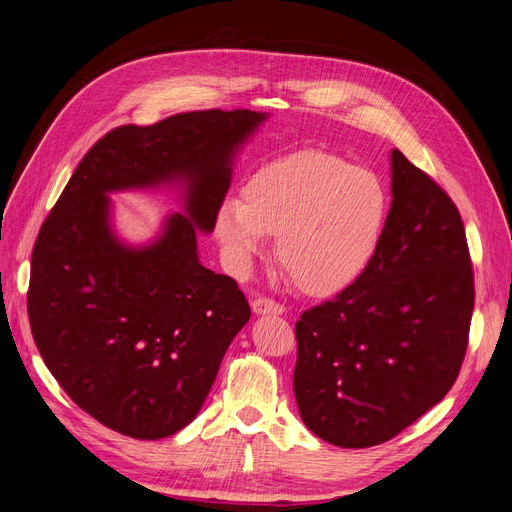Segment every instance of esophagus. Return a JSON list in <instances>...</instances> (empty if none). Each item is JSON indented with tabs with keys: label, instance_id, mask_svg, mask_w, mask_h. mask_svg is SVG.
I'll list each match as a JSON object with an SVG mask.
<instances>
[{
	"label": "esophagus",
	"instance_id": "34e87169",
	"mask_svg": "<svg viewBox=\"0 0 512 512\" xmlns=\"http://www.w3.org/2000/svg\"><path fill=\"white\" fill-rule=\"evenodd\" d=\"M252 310L256 314H283L285 312V308L279 302H275L273 298H256L252 302Z\"/></svg>",
	"mask_w": 512,
	"mask_h": 512
}]
</instances>
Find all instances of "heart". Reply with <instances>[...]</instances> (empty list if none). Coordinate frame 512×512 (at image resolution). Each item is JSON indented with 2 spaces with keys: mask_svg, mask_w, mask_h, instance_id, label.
<instances>
[{
  "mask_svg": "<svg viewBox=\"0 0 512 512\" xmlns=\"http://www.w3.org/2000/svg\"><path fill=\"white\" fill-rule=\"evenodd\" d=\"M389 212L383 183L323 150H300L258 166L243 181L241 200H225L214 233L229 269L248 273L277 237V262L314 298L358 283L381 248Z\"/></svg>",
  "mask_w": 512,
  "mask_h": 512,
  "instance_id": "heart-1",
  "label": "heart"
}]
</instances>
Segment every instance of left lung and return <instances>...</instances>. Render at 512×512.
Segmentation results:
<instances>
[{
    "label": "left lung",
    "instance_id": "1",
    "mask_svg": "<svg viewBox=\"0 0 512 512\" xmlns=\"http://www.w3.org/2000/svg\"><path fill=\"white\" fill-rule=\"evenodd\" d=\"M392 198L371 269L296 323L300 417L339 448L392 440L442 402L469 344L475 285L458 208L400 150Z\"/></svg>",
    "mask_w": 512,
    "mask_h": 512
}]
</instances>
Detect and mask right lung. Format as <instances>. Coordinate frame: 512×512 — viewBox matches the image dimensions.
<instances>
[{"label":"right lung","instance_id":"right-lung-1","mask_svg":"<svg viewBox=\"0 0 512 512\" xmlns=\"http://www.w3.org/2000/svg\"><path fill=\"white\" fill-rule=\"evenodd\" d=\"M264 112L198 110L156 125H125L85 154L39 231L31 258L29 321L45 367L102 425L160 440L200 412L250 304L235 279L198 258L231 185L241 143ZM175 182L176 213L148 247L109 227L107 193Z\"/></svg>","mask_w":512,"mask_h":512}]
</instances>
